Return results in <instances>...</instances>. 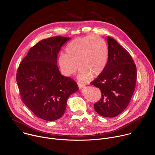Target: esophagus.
<instances>
[{"label": "esophagus", "mask_w": 155, "mask_h": 155, "mask_svg": "<svg viewBox=\"0 0 155 155\" xmlns=\"http://www.w3.org/2000/svg\"><path fill=\"white\" fill-rule=\"evenodd\" d=\"M77 83H78V86L79 88H80V89H81V88H83L85 86V84L84 83H81V82H78Z\"/></svg>", "instance_id": "esophagus-1"}]
</instances>
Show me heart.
<instances>
[{
  "mask_svg": "<svg viewBox=\"0 0 155 155\" xmlns=\"http://www.w3.org/2000/svg\"><path fill=\"white\" fill-rule=\"evenodd\" d=\"M61 53L58 63L62 74H74L81 68L78 79L86 81L100 75L105 69L108 59V50L105 41L96 35L78 37L70 42ZM79 65H78V64Z\"/></svg>",
  "mask_w": 155,
  "mask_h": 155,
  "instance_id": "obj_1",
  "label": "heart"
}]
</instances>
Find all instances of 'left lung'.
<instances>
[{"mask_svg":"<svg viewBox=\"0 0 155 155\" xmlns=\"http://www.w3.org/2000/svg\"><path fill=\"white\" fill-rule=\"evenodd\" d=\"M108 59L104 71L91 84L99 88L102 97L94 104L104 117H115L127 107L137 78L136 64L130 54L114 38L107 37Z\"/></svg>","mask_w":155,"mask_h":155,"instance_id":"1","label":"left lung"}]
</instances>
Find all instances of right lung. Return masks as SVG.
<instances>
[{"instance_id": "1", "label": "right lung", "mask_w": 155, "mask_h": 155, "mask_svg": "<svg viewBox=\"0 0 155 155\" xmlns=\"http://www.w3.org/2000/svg\"><path fill=\"white\" fill-rule=\"evenodd\" d=\"M69 37H53L30 48L19 65L16 81L23 103L37 117L46 121L60 118L69 97L78 91L77 83L62 75L58 54Z\"/></svg>"}]
</instances>
